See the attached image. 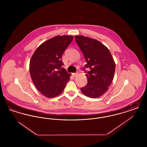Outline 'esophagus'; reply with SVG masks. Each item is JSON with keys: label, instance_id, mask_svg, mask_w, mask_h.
Returning <instances> with one entry per match:
<instances>
[{"label": "esophagus", "instance_id": "1", "mask_svg": "<svg viewBox=\"0 0 147 147\" xmlns=\"http://www.w3.org/2000/svg\"><path fill=\"white\" fill-rule=\"evenodd\" d=\"M77 73H73V76H77Z\"/></svg>", "mask_w": 147, "mask_h": 147}]
</instances>
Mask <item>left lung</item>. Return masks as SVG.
Wrapping results in <instances>:
<instances>
[{"label": "left lung", "instance_id": "left-lung-1", "mask_svg": "<svg viewBox=\"0 0 147 147\" xmlns=\"http://www.w3.org/2000/svg\"><path fill=\"white\" fill-rule=\"evenodd\" d=\"M75 39L86 62L83 70L88 83L81 91L88 97L98 98L107 91L113 79L114 60L109 49L98 40L83 36H76ZM85 68L90 71H85Z\"/></svg>", "mask_w": 147, "mask_h": 147}]
</instances>
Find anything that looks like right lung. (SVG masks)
<instances>
[{
	"mask_svg": "<svg viewBox=\"0 0 147 147\" xmlns=\"http://www.w3.org/2000/svg\"><path fill=\"white\" fill-rule=\"evenodd\" d=\"M73 37L55 36L36 49L30 62V73L37 89L47 98L56 97L63 91L70 74L62 68V57Z\"/></svg>",
	"mask_w": 147,
	"mask_h": 147,
	"instance_id": "right-lung-1",
	"label": "right lung"
}]
</instances>
